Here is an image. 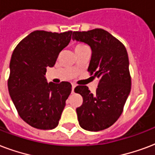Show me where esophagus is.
Listing matches in <instances>:
<instances>
[{
  "mask_svg": "<svg viewBox=\"0 0 155 155\" xmlns=\"http://www.w3.org/2000/svg\"><path fill=\"white\" fill-rule=\"evenodd\" d=\"M75 88V84H72V86H71V93H74V89Z\"/></svg>",
  "mask_w": 155,
  "mask_h": 155,
  "instance_id": "obj_1",
  "label": "esophagus"
}]
</instances>
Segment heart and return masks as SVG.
I'll return each mask as SVG.
<instances>
[{"label":"heart","mask_w":155,"mask_h":155,"mask_svg":"<svg viewBox=\"0 0 155 155\" xmlns=\"http://www.w3.org/2000/svg\"><path fill=\"white\" fill-rule=\"evenodd\" d=\"M84 47H87V46L84 45H82V44H78V45H75V47H74V49H75V51H76V50H79V49L84 48Z\"/></svg>","instance_id":"b5f03b06"}]
</instances>
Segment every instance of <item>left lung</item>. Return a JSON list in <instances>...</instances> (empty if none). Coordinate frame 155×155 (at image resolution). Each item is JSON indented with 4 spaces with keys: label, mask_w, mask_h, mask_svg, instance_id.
Masks as SVG:
<instances>
[{
    "label": "left lung",
    "mask_w": 155,
    "mask_h": 155,
    "mask_svg": "<svg viewBox=\"0 0 155 155\" xmlns=\"http://www.w3.org/2000/svg\"><path fill=\"white\" fill-rule=\"evenodd\" d=\"M72 40L90 46L88 71L93 79H98L95 93H90L87 86L75 87V93L83 97L82 105L76 108L78 121L87 131L106 129L120 118L131 91L127 50L119 40L101 28L74 31Z\"/></svg>",
    "instance_id": "obj_1"
}]
</instances>
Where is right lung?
Listing matches in <instances>:
<instances>
[{
	"mask_svg": "<svg viewBox=\"0 0 155 155\" xmlns=\"http://www.w3.org/2000/svg\"><path fill=\"white\" fill-rule=\"evenodd\" d=\"M72 31H35L16 46L9 63L8 89L19 116L38 129L56 127L71 92V84L48 83L46 70L71 39Z\"/></svg>",
	"mask_w": 155,
	"mask_h": 155,
	"instance_id": "1",
	"label": "right lung"
}]
</instances>
